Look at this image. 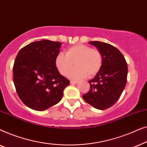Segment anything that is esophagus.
Returning a JSON list of instances; mask_svg holds the SVG:
<instances>
[{"label":"esophagus","mask_w":147,"mask_h":147,"mask_svg":"<svg viewBox=\"0 0 147 147\" xmlns=\"http://www.w3.org/2000/svg\"><path fill=\"white\" fill-rule=\"evenodd\" d=\"M78 83V82L77 81H71L70 82V84H77Z\"/></svg>","instance_id":"esophagus-1"}]
</instances>
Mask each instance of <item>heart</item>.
<instances>
[{
  "label": "heart",
  "instance_id": "heart-1",
  "mask_svg": "<svg viewBox=\"0 0 147 147\" xmlns=\"http://www.w3.org/2000/svg\"><path fill=\"white\" fill-rule=\"evenodd\" d=\"M55 63L60 74L66 76L68 74L71 80H78L86 77L92 78L96 76L101 69L103 63V56L97 49H93L90 46L78 44L68 48L65 55L59 53L56 56Z\"/></svg>",
  "mask_w": 147,
  "mask_h": 147
}]
</instances>
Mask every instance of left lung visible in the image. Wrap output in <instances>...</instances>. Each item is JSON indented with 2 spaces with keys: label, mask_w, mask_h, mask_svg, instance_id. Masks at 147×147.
Instances as JSON below:
<instances>
[{
  "label": "left lung",
  "mask_w": 147,
  "mask_h": 147,
  "mask_svg": "<svg viewBox=\"0 0 147 147\" xmlns=\"http://www.w3.org/2000/svg\"><path fill=\"white\" fill-rule=\"evenodd\" d=\"M102 53L103 63L100 71L88 82L90 91L82 96L84 100L98 110H106L114 105L125 88L128 65L117 48L101 41H90Z\"/></svg>",
  "instance_id": "1"
}]
</instances>
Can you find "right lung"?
Segmentation results:
<instances>
[{"mask_svg": "<svg viewBox=\"0 0 147 147\" xmlns=\"http://www.w3.org/2000/svg\"><path fill=\"white\" fill-rule=\"evenodd\" d=\"M61 43L42 40L29 43L18 53L14 63L13 82L27 107L43 111L61 100L69 80L61 76L55 60Z\"/></svg>", "mask_w": 147, "mask_h": 147, "instance_id": "1", "label": "right lung"}]
</instances>
